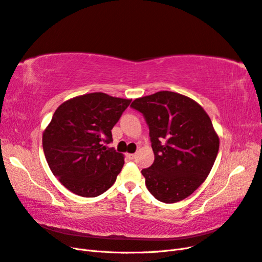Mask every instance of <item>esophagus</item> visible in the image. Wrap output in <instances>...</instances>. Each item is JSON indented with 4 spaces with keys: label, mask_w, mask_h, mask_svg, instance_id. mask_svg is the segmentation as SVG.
Masks as SVG:
<instances>
[{
    "label": "esophagus",
    "mask_w": 262,
    "mask_h": 262,
    "mask_svg": "<svg viewBox=\"0 0 262 262\" xmlns=\"http://www.w3.org/2000/svg\"><path fill=\"white\" fill-rule=\"evenodd\" d=\"M126 156H128L130 160H133V158H136V154H126Z\"/></svg>",
    "instance_id": "34e87169"
}]
</instances>
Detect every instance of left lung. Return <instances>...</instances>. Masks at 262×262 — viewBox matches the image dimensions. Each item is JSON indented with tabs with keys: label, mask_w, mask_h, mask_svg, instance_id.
<instances>
[{
	"label": "left lung",
	"mask_w": 262,
	"mask_h": 262,
	"mask_svg": "<svg viewBox=\"0 0 262 262\" xmlns=\"http://www.w3.org/2000/svg\"><path fill=\"white\" fill-rule=\"evenodd\" d=\"M131 107L149 128L155 158L141 171L148 191L165 203L186 199L207 179L219 152L209 115L195 100L168 91L134 99Z\"/></svg>",
	"instance_id": "obj_1"
}]
</instances>
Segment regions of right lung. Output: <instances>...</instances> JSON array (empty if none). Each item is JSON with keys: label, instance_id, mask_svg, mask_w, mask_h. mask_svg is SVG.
<instances>
[{"label": "right lung", "instance_id": "obj_1", "mask_svg": "<svg viewBox=\"0 0 262 262\" xmlns=\"http://www.w3.org/2000/svg\"><path fill=\"white\" fill-rule=\"evenodd\" d=\"M131 99L105 93L76 96L55 110L42 133V147L53 175L73 193L93 198L114 185L124 156L104 143Z\"/></svg>", "mask_w": 262, "mask_h": 262}]
</instances>
